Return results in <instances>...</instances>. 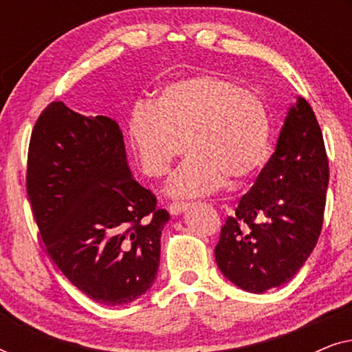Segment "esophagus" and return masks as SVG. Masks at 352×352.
Returning <instances> with one entry per match:
<instances>
[{
  "label": "esophagus",
  "instance_id": "obj_1",
  "mask_svg": "<svg viewBox=\"0 0 352 352\" xmlns=\"http://www.w3.org/2000/svg\"><path fill=\"white\" fill-rule=\"evenodd\" d=\"M168 210H170V213L173 216H177V214L184 213V211L187 210V204H184V201H175V204H170Z\"/></svg>",
  "mask_w": 352,
  "mask_h": 352
}]
</instances>
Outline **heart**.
<instances>
[{
  "mask_svg": "<svg viewBox=\"0 0 352 352\" xmlns=\"http://www.w3.org/2000/svg\"><path fill=\"white\" fill-rule=\"evenodd\" d=\"M129 139L146 175L160 177L190 151L168 184L173 197H199L240 186L263 166L271 142L264 99L221 75L179 80L158 93L155 104L138 102L129 115Z\"/></svg>",
  "mask_w": 352,
  "mask_h": 352,
  "instance_id": "obj_1",
  "label": "heart"
}]
</instances>
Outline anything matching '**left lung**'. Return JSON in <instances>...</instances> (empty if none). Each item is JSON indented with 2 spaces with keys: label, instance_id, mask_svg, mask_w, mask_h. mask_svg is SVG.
<instances>
[{
  "label": "left lung",
  "instance_id": "1",
  "mask_svg": "<svg viewBox=\"0 0 352 352\" xmlns=\"http://www.w3.org/2000/svg\"><path fill=\"white\" fill-rule=\"evenodd\" d=\"M329 187L324 138L306 99L288 110L276 152L226 219L216 264L250 293L290 282L319 240Z\"/></svg>",
  "mask_w": 352,
  "mask_h": 352
}]
</instances>
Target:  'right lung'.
Here are the masks:
<instances>
[{"instance_id":"add662e5","label":"right lung","mask_w":352,"mask_h":352,"mask_svg":"<svg viewBox=\"0 0 352 352\" xmlns=\"http://www.w3.org/2000/svg\"><path fill=\"white\" fill-rule=\"evenodd\" d=\"M27 194L47 254L86 296L122 306L152 287L170 214L133 177L113 118L47 105L32 131Z\"/></svg>"}]
</instances>
